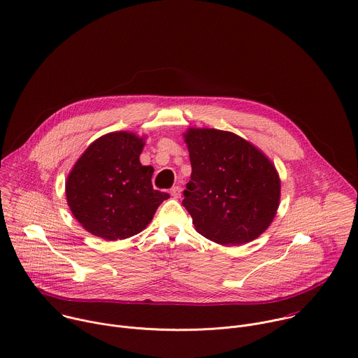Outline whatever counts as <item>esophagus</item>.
<instances>
[{"mask_svg": "<svg viewBox=\"0 0 358 358\" xmlns=\"http://www.w3.org/2000/svg\"><path fill=\"white\" fill-rule=\"evenodd\" d=\"M170 195L173 198H180L181 196V187L180 185H174L171 189H170Z\"/></svg>", "mask_w": 358, "mask_h": 358, "instance_id": "1", "label": "esophagus"}]
</instances>
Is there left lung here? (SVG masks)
<instances>
[{"instance_id": "1", "label": "left lung", "mask_w": 358, "mask_h": 358, "mask_svg": "<svg viewBox=\"0 0 358 358\" xmlns=\"http://www.w3.org/2000/svg\"><path fill=\"white\" fill-rule=\"evenodd\" d=\"M191 180L182 205L199 234L219 245L255 241L271 223L280 203L273 163L230 132L189 129Z\"/></svg>"}]
</instances>
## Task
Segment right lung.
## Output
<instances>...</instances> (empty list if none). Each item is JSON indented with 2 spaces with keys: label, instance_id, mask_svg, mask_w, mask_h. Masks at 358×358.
<instances>
[{
  "label": "right lung",
  "instance_id": "obj_1",
  "mask_svg": "<svg viewBox=\"0 0 358 358\" xmlns=\"http://www.w3.org/2000/svg\"><path fill=\"white\" fill-rule=\"evenodd\" d=\"M143 141L134 134H108L73 167L66 195L74 217L91 234L122 241L142 231L159 205L170 198L153 189V169L142 166Z\"/></svg>",
  "mask_w": 358,
  "mask_h": 358
}]
</instances>
